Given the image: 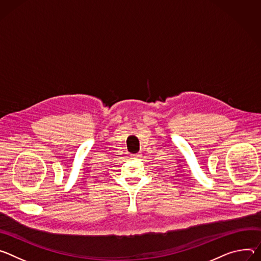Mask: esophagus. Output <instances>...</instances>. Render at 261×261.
Listing matches in <instances>:
<instances>
[{"mask_svg": "<svg viewBox=\"0 0 261 261\" xmlns=\"http://www.w3.org/2000/svg\"><path fill=\"white\" fill-rule=\"evenodd\" d=\"M132 158L133 159H140V158H142V154L141 153H135V154H132Z\"/></svg>", "mask_w": 261, "mask_h": 261, "instance_id": "34e87169", "label": "esophagus"}]
</instances>
